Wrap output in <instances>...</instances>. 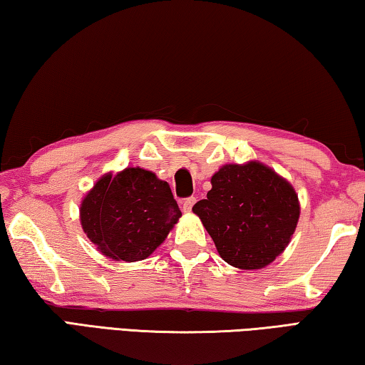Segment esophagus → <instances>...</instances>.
Listing matches in <instances>:
<instances>
[{
  "label": "esophagus",
  "instance_id": "esophagus-1",
  "mask_svg": "<svg viewBox=\"0 0 365 365\" xmlns=\"http://www.w3.org/2000/svg\"><path fill=\"white\" fill-rule=\"evenodd\" d=\"M196 202V197L195 196H190V197H185V200L182 201V206H183V211L185 212H190L191 209H193Z\"/></svg>",
  "mask_w": 365,
  "mask_h": 365
}]
</instances>
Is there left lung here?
Instances as JSON below:
<instances>
[{"mask_svg":"<svg viewBox=\"0 0 365 365\" xmlns=\"http://www.w3.org/2000/svg\"><path fill=\"white\" fill-rule=\"evenodd\" d=\"M193 212L220 257L238 269H262L283 252L299 219L292 185L259 163L227 164L211 178Z\"/></svg>","mask_w":365,"mask_h":365,"instance_id":"1","label":"left lung"}]
</instances>
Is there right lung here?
<instances>
[{
	"mask_svg": "<svg viewBox=\"0 0 365 365\" xmlns=\"http://www.w3.org/2000/svg\"><path fill=\"white\" fill-rule=\"evenodd\" d=\"M180 215L169 183L140 168L101 177L80 207L83 232L91 243L125 262L150 256Z\"/></svg>",
	"mask_w": 365,
	"mask_h": 365,
	"instance_id": "1",
	"label": "right lung"
}]
</instances>
